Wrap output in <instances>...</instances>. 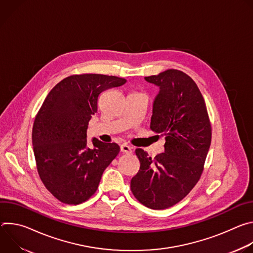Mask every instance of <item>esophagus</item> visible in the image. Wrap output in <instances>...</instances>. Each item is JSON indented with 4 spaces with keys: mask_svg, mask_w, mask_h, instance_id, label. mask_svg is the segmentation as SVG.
<instances>
[{
    "mask_svg": "<svg viewBox=\"0 0 253 253\" xmlns=\"http://www.w3.org/2000/svg\"><path fill=\"white\" fill-rule=\"evenodd\" d=\"M120 149H121V152H123V153H131L132 152V148L129 145H127V144H122Z\"/></svg>",
    "mask_w": 253,
    "mask_h": 253,
    "instance_id": "1",
    "label": "esophagus"
}]
</instances>
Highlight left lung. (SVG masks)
<instances>
[{"mask_svg":"<svg viewBox=\"0 0 253 253\" xmlns=\"http://www.w3.org/2000/svg\"><path fill=\"white\" fill-rule=\"evenodd\" d=\"M145 80L160 88L150 128L165 136V150L154 158L135 150L140 170L131 191L143 205L160 210L181 201L199 181L212 130L203 96L184 72L168 69Z\"/></svg>","mask_w":253,"mask_h":253,"instance_id":"8db88e82","label":"left lung"}]
</instances>
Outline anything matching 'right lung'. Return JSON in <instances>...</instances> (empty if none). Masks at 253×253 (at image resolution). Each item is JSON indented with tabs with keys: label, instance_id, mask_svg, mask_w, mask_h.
<instances>
[{
	"label": "right lung",
	"instance_id": "right-lung-1",
	"mask_svg": "<svg viewBox=\"0 0 253 253\" xmlns=\"http://www.w3.org/2000/svg\"><path fill=\"white\" fill-rule=\"evenodd\" d=\"M126 81L103 74L72 75L44 100L33 125V149L43 184L59 201L76 205L88 200L104 170L119 154L118 144L96 138L94 147H89L87 129L100 94Z\"/></svg>",
	"mask_w": 253,
	"mask_h": 253
}]
</instances>
